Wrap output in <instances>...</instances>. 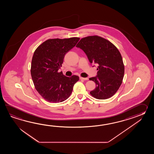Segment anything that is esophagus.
Listing matches in <instances>:
<instances>
[{"mask_svg":"<svg viewBox=\"0 0 154 154\" xmlns=\"http://www.w3.org/2000/svg\"><path fill=\"white\" fill-rule=\"evenodd\" d=\"M80 79H81V80H88V78H82V77H80Z\"/></svg>","mask_w":154,"mask_h":154,"instance_id":"obj_1","label":"esophagus"}]
</instances>
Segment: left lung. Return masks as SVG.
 <instances>
[{
    "label": "left lung",
    "mask_w": 154,
    "mask_h": 154,
    "mask_svg": "<svg viewBox=\"0 0 154 154\" xmlns=\"http://www.w3.org/2000/svg\"><path fill=\"white\" fill-rule=\"evenodd\" d=\"M76 47L85 53L90 62L98 66L97 75L89 79L96 86L90 92L92 96L105 100L115 95L125 74V66L117 48L107 39L98 36L82 38Z\"/></svg>",
    "instance_id": "1"
}]
</instances>
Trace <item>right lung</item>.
<instances>
[{"label":"right lung","instance_id":"add662e5","mask_svg":"<svg viewBox=\"0 0 154 154\" xmlns=\"http://www.w3.org/2000/svg\"><path fill=\"white\" fill-rule=\"evenodd\" d=\"M80 39L79 37L46 40L33 55L31 75L36 90L45 100L52 103L64 101L72 92L78 76L67 77L58 72L63 59Z\"/></svg>","mask_w":154,"mask_h":154}]
</instances>
